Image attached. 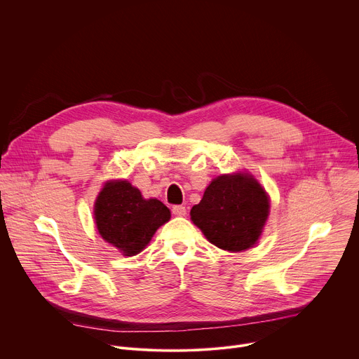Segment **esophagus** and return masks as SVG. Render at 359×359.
Here are the masks:
<instances>
[{"instance_id":"esophagus-1","label":"esophagus","mask_w":359,"mask_h":359,"mask_svg":"<svg viewBox=\"0 0 359 359\" xmlns=\"http://www.w3.org/2000/svg\"><path fill=\"white\" fill-rule=\"evenodd\" d=\"M172 212H173L175 216H180V217L186 216V208L184 206H173Z\"/></svg>"}]
</instances>
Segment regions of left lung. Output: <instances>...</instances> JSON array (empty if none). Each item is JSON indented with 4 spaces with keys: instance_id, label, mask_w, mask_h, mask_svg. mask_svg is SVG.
Wrapping results in <instances>:
<instances>
[{
    "instance_id": "obj_1",
    "label": "left lung",
    "mask_w": 359,
    "mask_h": 359,
    "mask_svg": "<svg viewBox=\"0 0 359 359\" xmlns=\"http://www.w3.org/2000/svg\"><path fill=\"white\" fill-rule=\"evenodd\" d=\"M270 216V196L248 170L215 177L190 219L212 244L241 252L257 244Z\"/></svg>"
}]
</instances>
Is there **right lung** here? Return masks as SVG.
<instances>
[{
	"mask_svg": "<svg viewBox=\"0 0 359 359\" xmlns=\"http://www.w3.org/2000/svg\"><path fill=\"white\" fill-rule=\"evenodd\" d=\"M170 216V210L161 200L144 198L126 179L107 180L93 203V220L99 236L125 257L144 250Z\"/></svg>",
	"mask_w": 359,
	"mask_h": 359,
	"instance_id": "1",
	"label": "right lung"
}]
</instances>
